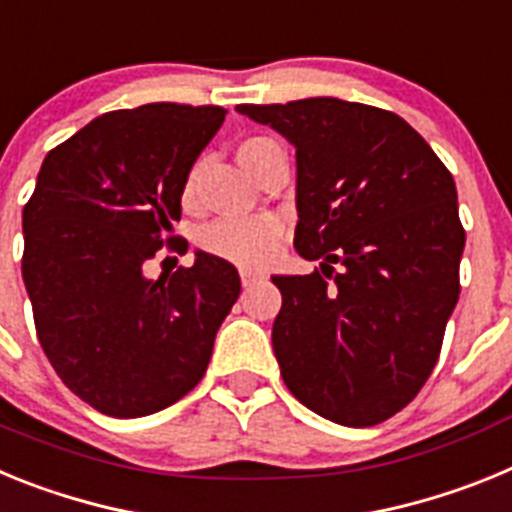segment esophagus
<instances>
[{
  "instance_id": "obj_1",
  "label": "esophagus",
  "mask_w": 512,
  "mask_h": 512,
  "mask_svg": "<svg viewBox=\"0 0 512 512\" xmlns=\"http://www.w3.org/2000/svg\"><path fill=\"white\" fill-rule=\"evenodd\" d=\"M261 279H264V274H261V271H256V269H241V282H243V287H251V284L261 282Z\"/></svg>"
}]
</instances>
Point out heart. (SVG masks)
Wrapping results in <instances>:
<instances>
[{
  "label": "heart",
  "mask_w": 512,
  "mask_h": 512,
  "mask_svg": "<svg viewBox=\"0 0 512 512\" xmlns=\"http://www.w3.org/2000/svg\"><path fill=\"white\" fill-rule=\"evenodd\" d=\"M277 146V140L271 138H248L238 156H241V164L253 174V166L259 164V158ZM194 192H197V169L189 174L187 184H184V202H192ZM279 238H282V223L277 217L251 215L220 217L202 230L200 243L212 256H220L233 264L264 266L277 256Z\"/></svg>",
  "instance_id": "b5f03b06"
}]
</instances>
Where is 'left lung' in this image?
<instances>
[{
    "label": "left lung",
    "instance_id": "1",
    "mask_svg": "<svg viewBox=\"0 0 512 512\" xmlns=\"http://www.w3.org/2000/svg\"><path fill=\"white\" fill-rule=\"evenodd\" d=\"M235 110L295 146V248L320 259L305 277H271L282 292L271 343L284 384L333 423H382L431 377L459 300L467 238L454 176L379 107L310 97Z\"/></svg>",
    "mask_w": 512,
    "mask_h": 512
}]
</instances>
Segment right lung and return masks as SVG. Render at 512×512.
<instances>
[{
  "instance_id": "right-lung-1",
  "label": "right lung",
  "mask_w": 512,
  "mask_h": 512,
  "mask_svg": "<svg viewBox=\"0 0 512 512\" xmlns=\"http://www.w3.org/2000/svg\"><path fill=\"white\" fill-rule=\"evenodd\" d=\"M223 120V107L174 102L107 112L40 166L22 210V279L45 356L99 413L140 418L187 395L241 295L235 266L205 251L146 277Z\"/></svg>"
}]
</instances>
